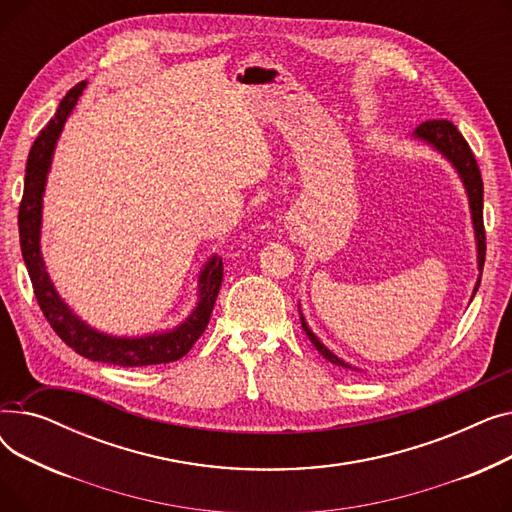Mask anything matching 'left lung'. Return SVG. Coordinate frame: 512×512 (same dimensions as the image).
Instances as JSON below:
<instances>
[{"mask_svg": "<svg viewBox=\"0 0 512 512\" xmlns=\"http://www.w3.org/2000/svg\"><path fill=\"white\" fill-rule=\"evenodd\" d=\"M413 137L425 141L427 145H432L436 151H440L450 161V164L454 166V170L459 172V176H461V180L465 184V191H467V197H469V207H471V220H473L475 240H477L479 278H477V284L473 288V294H475L477 288H479V282H481L483 261H486V230H483V182H481L479 166H477V161L473 157V151H471L469 143L465 141L463 134L456 130V126L452 122H448V120H427V122L417 126V130L413 132ZM301 326H303L307 338L317 348L321 357L328 359L330 363H334L338 367L353 369L351 365L344 363L342 359H338L324 342H319V338L307 326L303 313H301Z\"/></svg>", "mask_w": 512, "mask_h": 512, "instance_id": "1", "label": "left lung"}]
</instances>
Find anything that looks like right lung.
I'll return each mask as SVG.
<instances>
[{
	"label": "right lung",
	"mask_w": 512,
	"mask_h": 512,
	"mask_svg": "<svg viewBox=\"0 0 512 512\" xmlns=\"http://www.w3.org/2000/svg\"><path fill=\"white\" fill-rule=\"evenodd\" d=\"M87 83H78L72 87L66 97L60 101L56 116L39 132L35 139L29 159H26L24 174V193L18 209V230H20V249L29 270L37 303L53 328L72 351L80 357L101 361L120 367H145V365H161L182 359L199 336L205 332L209 317L218 299V292L224 278V265L218 255H213L199 274V303L180 326L174 330L149 334L141 338H120L97 332L87 326L83 319L76 317L70 307L60 299V294L53 288L45 263L41 257V211H43V193L45 180L51 166L53 149L60 139V132L74 110L78 97L83 95Z\"/></svg>",
	"instance_id": "obj_1"
}]
</instances>
